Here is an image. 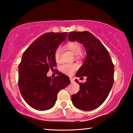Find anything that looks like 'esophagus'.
Listing matches in <instances>:
<instances>
[{
  "instance_id": "obj_1",
  "label": "esophagus",
  "mask_w": 133,
  "mask_h": 133,
  "mask_svg": "<svg viewBox=\"0 0 133 133\" xmlns=\"http://www.w3.org/2000/svg\"><path fill=\"white\" fill-rule=\"evenodd\" d=\"M70 81H71V83H73L74 81V79L73 78H70Z\"/></svg>"
}]
</instances>
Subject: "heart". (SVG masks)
<instances>
[{"instance_id": "b5f03b06", "label": "heart", "mask_w": 133, "mask_h": 133, "mask_svg": "<svg viewBox=\"0 0 133 133\" xmlns=\"http://www.w3.org/2000/svg\"><path fill=\"white\" fill-rule=\"evenodd\" d=\"M68 48L75 55L80 54L81 52V47L80 44L76 42H71V43L68 44ZM61 51V47H58L55 53V58L57 62L59 61L60 59ZM76 69H77V65L74 64H64L60 66V70L63 73L67 74V75L72 74L76 70Z\"/></svg>"}]
</instances>
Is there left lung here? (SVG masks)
Instances as JSON below:
<instances>
[{
	"label": "left lung",
	"mask_w": 133,
	"mask_h": 133,
	"mask_svg": "<svg viewBox=\"0 0 133 133\" xmlns=\"http://www.w3.org/2000/svg\"><path fill=\"white\" fill-rule=\"evenodd\" d=\"M68 39L82 44L86 52V57L76 74L80 78L86 77V81L79 83L80 90L72 95V103L81 110H94L105 102L110 92L114 83V64L105 46L89 31H72ZM75 81L78 84L77 79Z\"/></svg>",
	"instance_id": "obj_1"
}]
</instances>
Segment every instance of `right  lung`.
I'll use <instances>...</instances> for the list:
<instances>
[{
    "instance_id": "right-lung-1",
    "label": "right lung",
    "mask_w": 133,
    "mask_h": 133,
    "mask_svg": "<svg viewBox=\"0 0 133 133\" xmlns=\"http://www.w3.org/2000/svg\"><path fill=\"white\" fill-rule=\"evenodd\" d=\"M65 33H46L36 39L22 55L19 65L18 85L30 107L46 111L54 107L57 94L70 83L69 77L56 70L55 78L47 77L56 65L55 53L68 36Z\"/></svg>"
}]
</instances>
